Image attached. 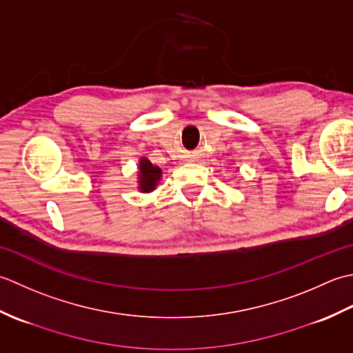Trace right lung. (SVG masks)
I'll list each match as a JSON object with an SVG mask.
<instances>
[{
    "mask_svg": "<svg viewBox=\"0 0 353 353\" xmlns=\"http://www.w3.org/2000/svg\"><path fill=\"white\" fill-rule=\"evenodd\" d=\"M161 179V169L150 163L146 157H143L139 163V190L152 192L157 183Z\"/></svg>",
    "mask_w": 353,
    "mask_h": 353,
    "instance_id": "add662e5",
    "label": "right lung"
}]
</instances>
